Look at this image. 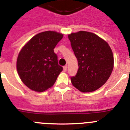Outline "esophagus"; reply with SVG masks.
Wrapping results in <instances>:
<instances>
[{"label":"esophagus","mask_w":130,"mask_h":130,"mask_svg":"<svg viewBox=\"0 0 130 130\" xmlns=\"http://www.w3.org/2000/svg\"><path fill=\"white\" fill-rule=\"evenodd\" d=\"M63 70H64V72L67 71V66H64V67H63Z\"/></svg>","instance_id":"esophagus-1"}]
</instances>
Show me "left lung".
<instances>
[{
    "instance_id": "8db88e82",
    "label": "left lung",
    "mask_w": 130,
    "mask_h": 130,
    "mask_svg": "<svg viewBox=\"0 0 130 130\" xmlns=\"http://www.w3.org/2000/svg\"><path fill=\"white\" fill-rule=\"evenodd\" d=\"M68 39L79 66L76 76L71 77L72 84L83 93L97 90L106 83L113 70L111 48L105 41L91 32L72 33Z\"/></svg>"
}]
</instances>
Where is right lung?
<instances>
[{
	"label": "right lung",
	"instance_id": "add662e5",
	"mask_svg": "<svg viewBox=\"0 0 130 130\" xmlns=\"http://www.w3.org/2000/svg\"><path fill=\"white\" fill-rule=\"evenodd\" d=\"M63 34L53 31L38 33L27 42L18 54L16 63L21 80L27 87L43 92L51 87L63 68L54 53Z\"/></svg>",
	"mask_w": 130,
	"mask_h": 130
}]
</instances>
